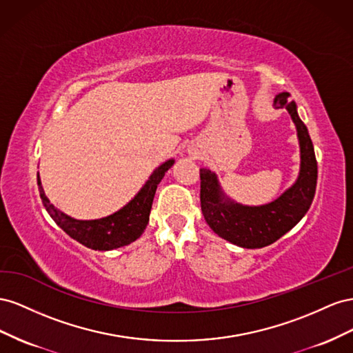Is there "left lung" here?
Returning a JSON list of instances; mask_svg holds the SVG:
<instances>
[{"label":"left lung","mask_w":353,"mask_h":353,"mask_svg":"<svg viewBox=\"0 0 353 353\" xmlns=\"http://www.w3.org/2000/svg\"><path fill=\"white\" fill-rule=\"evenodd\" d=\"M274 106L288 110L300 146L299 176L285 192L263 205H243L223 192L214 171L199 168L201 210L205 221L220 238L243 248L274 244L303 219L315 196L318 179L315 150L307 128L297 114L296 102L284 92L275 96Z\"/></svg>","instance_id":"left-lung-1"}]
</instances>
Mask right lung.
<instances>
[{
	"label": "right lung",
	"instance_id": "add662e5",
	"mask_svg": "<svg viewBox=\"0 0 353 353\" xmlns=\"http://www.w3.org/2000/svg\"><path fill=\"white\" fill-rule=\"evenodd\" d=\"M173 164V158L165 161L152 171L142 189L123 208L115 211L114 214L94 220H78L65 214L46 196L39 174L37 182L39 196L43 199L47 213L60 229H63L70 238H74L87 248L108 251L132 244L145 232L157 188Z\"/></svg>",
	"mask_w": 353,
	"mask_h": 353
}]
</instances>
